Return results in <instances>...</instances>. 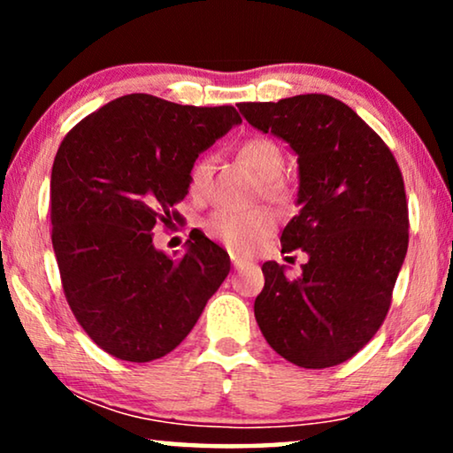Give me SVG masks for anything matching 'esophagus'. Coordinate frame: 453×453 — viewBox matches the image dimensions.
<instances>
[{
    "label": "esophagus",
    "mask_w": 453,
    "mask_h": 453,
    "mask_svg": "<svg viewBox=\"0 0 453 453\" xmlns=\"http://www.w3.org/2000/svg\"><path fill=\"white\" fill-rule=\"evenodd\" d=\"M231 262H233V265H234V268H241V265H243V264H247L243 257H237V256H231Z\"/></svg>",
    "instance_id": "esophagus-1"
}]
</instances>
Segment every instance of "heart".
Segmentation results:
<instances>
[{
    "mask_svg": "<svg viewBox=\"0 0 453 453\" xmlns=\"http://www.w3.org/2000/svg\"><path fill=\"white\" fill-rule=\"evenodd\" d=\"M237 158L259 179V189L270 200L280 202L284 197V152L278 142L265 135H253L239 144ZM210 173H212V158L208 154L196 158L189 166L188 185L189 194L196 200H203L208 194ZM276 219L268 208H256L250 212H231V210H219L210 216L206 231L212 239L220 241L234 253H247L253 247L262 243L274 231Z\"/></svg>",
    "mask_w": 453,
    "mask_h": 453,
    "instance_id": "heart-1",
    "label": "heart"
}]
</instances>
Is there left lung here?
I'll use <instances>...</instances> for the list:
<instances>
[{
    "label": "left lung",
    "mask_w": 453,
    "mask_h": 453,
    "mask_svg": "<svg viewBox=\"0 0 453 453\" xmlns=\"http://www.w3.org/2000/svg\"><path fill=\"white\" fill-rule=\"evenodd\" d=\"M253 127L299 154V214L282 253L303 250L299 278L262 265L256 319L278 355L296 367L349 361L375 336L392 305L408 250L404 179L386 142L338 98L299 95L239 103Z\"/></svg>",
    "instance_id": "1"
}]
</instances>
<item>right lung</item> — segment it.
Listing matches in <instances>:
<instances>
[{
    "mask_svg": "<svg viewBox=\"0 0 453 453\" xmlns=\"http://www.w3.org/2000/svg\"><path fill=\"white\" fill-rule=\"evenodd\" d=\"M241 123L237 109L115 98L73 126L51 171V241L73 318L111 357L148 363L183 342L231 270L208 237L181 257L154 250L157 226L181 225L197 154Z\"/></svg>",
    "mask_w": 453,
    "mask_h": 453,
    "instance_id": "right-lung-1",
    "label": "right lung"
}]
</instances>
